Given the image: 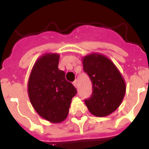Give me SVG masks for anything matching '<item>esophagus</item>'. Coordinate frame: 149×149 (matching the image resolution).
<instances>
[{"label":"esophagus","mask_w":149,"mask_h":149,"mask_svg":"<svg viewBox=\"0 0 149 149\" xmlns=\"http://www.w3.org/2000/svg\"><path fill=\"white\" fill-rule=\"evenodd\" d=\"M73 85H74V87L77 88V81H74V82H73Z\"/></svg>","instance_id":"obj_1"}]
</instances>
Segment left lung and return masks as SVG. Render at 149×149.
<instances>
[{
  "label": "left lung",
  "instance_id": "1",
  "mask_svg": "<svg viewBox=\"0 0 149 149\" xmlns=\"http://www.w3.org/2000/svg\"><path fill=\"white\" fill-rule=\"evenodd\" d=\"M84 71L93 84V93L85 104L93 115L104 117L115 111L125 94V82L114 63L100 54L83 58Z\"/></svg>",
  "mask_w": 149,
  "mask_h": 149
}]
</instances>
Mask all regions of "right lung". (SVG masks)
<instances>
[{
  "mask_svg": "<svg viewBox=\"0 0 149 149\" xmlns=\"http://www.w3.org/2000/svg\"><path fill=\"white\" fill-rule=\"evenodd\" d=\"M60 55L46 54L38 59L29 77L27 91L31 104L43 119L52 123L65 120L72 98L77 93L65 74L59 70Z\"/></svg>",
  "mask_w": 149,
  "mask_h": 149,
  "instance_id": "1",
  "label": "right lung"
}]
</instances>
